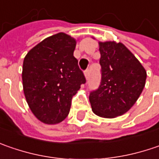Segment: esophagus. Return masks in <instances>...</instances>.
Masks as SVG:
<instances>
[{
    "mask_svg": "<svg viewBox=\"0 0 159 159\" xmlns=\"http://www.w3.org/2000/svg\"><path fill=\"white\" fill-rule=\"evenodd\" d=\"M89 75H90V69H86V70L84 71V75H85L86 78H88Z\"/></svg>",
    "mask_w": 159,
    "mask_h": 159,
    "instance_id": "esophagus-1",
    "label": "esophagus"
}]
</instances>
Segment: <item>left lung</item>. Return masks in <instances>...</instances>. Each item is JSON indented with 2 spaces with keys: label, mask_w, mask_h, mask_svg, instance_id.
I'll list each match as a JSON object with an SVG mask.
<instances>
[{
  "label": "left lung",
  "mask_w": 159,
  "mask_h": 159,
  "mask_svg": "<svg viewBox=\"0 0 159 159\" xmlns=\"http://www.w3.org/2000/svg\"><path fill=\"white\" fill-rule=\"evenodd\" d=\"M99 46L101 82L89 100L94 114L114 118L134 105L145 86L147 72L122 43L99 42Z\"/></svg>",
  "instance_id": "obj_1"
}]
</instances>
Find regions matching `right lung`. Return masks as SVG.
Here are the masks:
<instances>
[{
	"mask_svg": "<svg viewBox=\"0 0 159 159\" xmlns=\"http://www.w3.org/2000/svg\"><path fill=\"white\" fill-rule=\"evenodd\" d=\"M75 45V39L59 33L45 38L25 57V97L32 113L44 124L55 125L64 120L73 96L86 82L74 57Z\"/></svg>",
	"mask_w": 159,
	"mask_h": 159,
	"instance_id": "right-lung-1",
	"label": "right lung"
}]
</instances>
